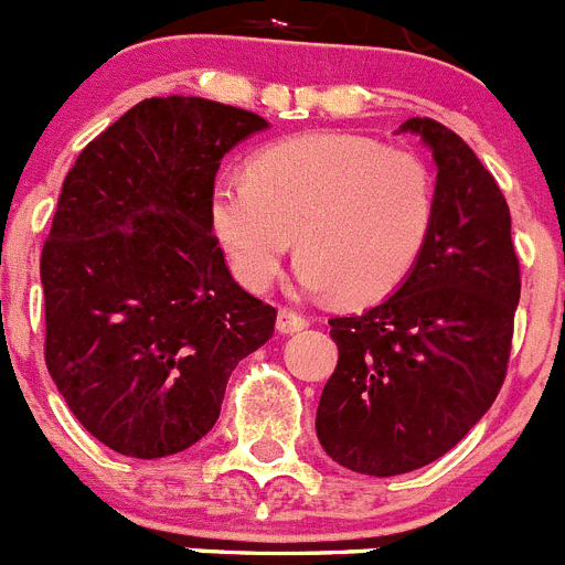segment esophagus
I'll return each mask as SVG.
<instances>
[{
    "label": "esophagus",
    "mask_w": 565,
    "mask_h": 565,
    "mask_svg": "<svg viewBox=\"0 0 565 565\" xmlns=\"http://www.w3.org/2000/svg\"><path fill=\"white\" fill-rule=\"evenodd\" d=\"M308 328V319L302 313L291 311V308H279L277 313V331L279 333H297V331H306Z\"/></svg>",
    "instance_id": "esophagus-1"
}]
</instances>
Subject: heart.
Segmentation results:
<instances>
[{
  "instance_id": "obj_1",
  "label": "heart",
  "mask_w": 565,
  "mask_h": 565,
  "mask_svg": "<svg viewBox=\"0 0 565 565\" xmlns=\"http://www.w3.org/2000/svg\"><path fill=\"white\" fill-rule=\"evenodd\" d=\"M433 217L427 163L351 132L268 143L252 174L221 172L209 192L214 237L243 286L266 291L297 239L299 286L353 306L387 297L413 271Z\"/></svg>"
}]
</instances>
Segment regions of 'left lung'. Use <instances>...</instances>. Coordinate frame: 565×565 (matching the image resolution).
<instances>
[{"mask_svg": "<svg viewBox=\"0 0 565 565\" xmlns=\"http://www.w3.org/2000/svg\"><path fill=\"white\" fill-rule=\"evenodd\" d=\"M436 161V217L396 294L333 317L339 362L317 407L322 450L391 478L450 452L492 407L507 376L521 266L495 178L452 129L411 118Z\"/></svg>", "mask_w": 565, "mask_h": 565, "instance_id": "8db88e82", "label": "left lung"}]
</instances>
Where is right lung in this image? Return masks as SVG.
<instances>
[{"instance_id":"obj_1","label":"right lung","mask_w":565,"mask_h":565,"mask_svg":"<svg viewBox=\"0 0 565 565\" xmlns=\"http://www.w3.org/2000/svg\"><path fill=\"white\" fill-rule=\"evenodd\" d=\"M266 127L209 98H143L64 178L42 248L44 362L109 450H189L271 339L277 311L234 282L209 221L223 154Z\"/></svg>"}]
</instances>
